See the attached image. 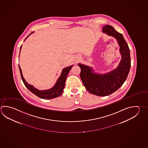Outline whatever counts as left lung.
Segmentation results:
<instances>
[{
  "mask_svg": "<svg viewBox=\"0 0 148 148\" xmlns=\"http://www.w3.org/2000/svg\"><path fill=\"white\" fill-rule=\"evenodd\" d=\"M103 32L117 40L121 56L116 69L105 74L94 72L92 67L79 63L81 67L80 77L84 86L92 94L99 96H108L116 92L125 82L131 66L130 49L123 34L109 25L103 27Z\"/></svg>",
  "mask_w": 148,
  "mask_h": 148,
  "instance_id": "1",
  "label": "left lung"
}]
</instances>
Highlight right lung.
<instances>
[{
    "instance_id": "add662e5",
    "label": "right lung",
    "mask_w": 148,
    "mask_h": 148,
    "mask_svg": "<svg viewBox=\"0 0 148 148\" xmlns=\"http://www.w3.org/2000/svg\"><path fill=\"white\" fill-rule=\"evenodd\" d=\"M33 32H31L26 38V39L28 38V36H29L30 34H33ZM22 45L20 47V50L21 51ZM73 65L69 66V67L64 68L62 71L61 75L59 77V78L56 82V84L53 86V87H52L50 89H46V90H39L36 88H35L33 85H31L30 84H28V83L25 81V78L23 76V73H22V71L20 68V66L19 65V67L20 72V75L21 77V79L23 80V83L25 84V87L28 88L31 92H32L34 95H36L38 97L42 98V99H53L54 98L58 97L62 95L63 92V89L65 87V81L67 77V75L69 74V73L71 70Z\"/></svg>"
}]
</instances>
